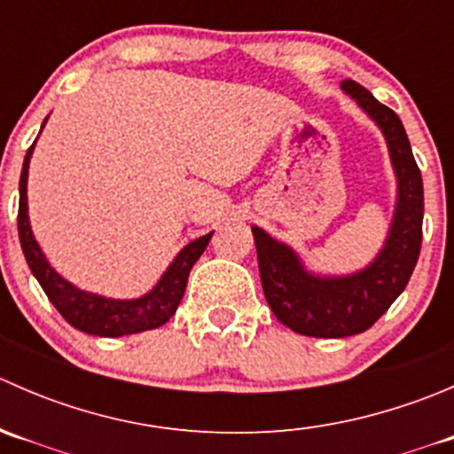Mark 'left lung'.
Wrapping results in <instances>:
<instances>
[{
	"label": "left lung",
	"instance_id": "obj_1",
	"mask_svg": "<svg viewBox=\"0 0 454 454\" xmlns=\"http://www.w3.org/2000/svg\"><path fill=\"white\" fill-rule=\"evenodd\" d=\"M340 90L382 131L395 173V210L382 250L358 272L327 277L309 272L294 248L253 226L265 301L286 327L314 338H345L367 332L404 292L422 248V173L404 125L393 109L378 103L356 81L345 79Z\"/></svg>",
	"mask_w": 454,
	"mask_h": 454
}]
</instances>
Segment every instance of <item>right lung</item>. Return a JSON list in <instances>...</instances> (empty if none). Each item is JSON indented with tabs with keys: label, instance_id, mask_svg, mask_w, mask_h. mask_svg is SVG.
I'll return each instance as SVG.
<instances>
[{
	"label": "right lung",
	"instance_id": "right-lung-1",
	"mask_svg": "<svg viewBox=\"0 0 454 454\" xmlns=\"http://www.w3.org/2000/svg\"><path fill=\"white\" fill-rule=\"evenodd\" d=\"M43 125H41V129H43ZM35 142H32L28 153H26L24 168H21L17 228H20V241L26 261H28L32 274L39 281V286L48 294L50 303L59 309V314L72 327L91 333V336L118 338L127 336V333H140L146 332V329H155L167 323L176 314L177 305H180L182 296H184L191 268H193L195 261L206 250L213 232L186 244L176 254V259L171 261L167 272L160 277V281L146 294L138 296V299H107V296L91 294V292L81 290V287H76L74 283L63 278L50 265L43 250H41L35 235H32L28 217V168L32 151H35Z\"/></svg>",
	"mask_w": 454,
	"mask_h": 454
}]
</instances>
